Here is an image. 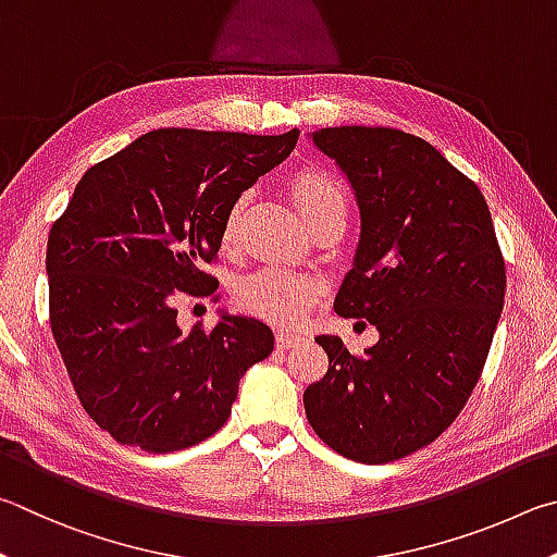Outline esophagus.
Instances as JSON below:
<instances>
[{"mask_svg":"<svg viewBox=\"0 0 557 557\" xmlns=\"http://www.w3.org/2000/svg\"><path fill=\"white\" fill-rule=\"evenodd\" d=\"M304 343V337L300 335H290V333H276V347L278 349H290Z\"/></svg>","mask_w":557,"mask_h":557,"instance_id":"esophagus-1","label":"esophagus"}]
</instances>
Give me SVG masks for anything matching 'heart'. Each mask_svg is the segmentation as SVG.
I'll return each mask as SVG.
<instances>
[{"instance_id": "b5f03b06", "label": "heart", "mask_w": 557, "mask_h": 557, "mask_svg": "<svg viewBox=\"0 0 557 557\" xmlns=\"http://www.w3.org/2000/svg\"><path fill=\"white\" fill-rule=\"evenodd\" d=\"M290 193L298 202L300 212L308 220L310 230L333 218L347 214L345 185L335 175L320 169H304L290 178ZM249 195L244 193L224 212L220 239L230 247L237 237L239 224L247 210ZM320 296V286L313 278L298 276L286 269L267 267L244 276L237 286V304L247 313L269 320L273 325H296L308 315Z\"/></svg>"}]
</instances>
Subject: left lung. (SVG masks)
Returning <instances> with one entry per match:
<instances>
[{"label":"left lung","instance_id":"obj_1","mask_svg":"<svg viewBox=\"0 0 557 557\" xmlns=\"http://www.w3.org/2000/svg\"><path fill=\"white\" fill-rule=\"evenodd\" d=\"M308 139L343 171L362 220L335 310L369 320L379 343L355 357L337 335H318L330 364L306 388V416L343 457L394 462L431 445L480 382L504 259L484 195L435 146L386 126Z\"/></svg>","mask_w":557,"mask_h":557}]
</instances>
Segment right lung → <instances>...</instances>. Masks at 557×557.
<instances>
[{
	"label": "right lung",
	"mask_w": 557,
	"mask_h": 557,
	"mask_svg": "<svg viewBox=\"0 0 557 557\" xmlns=\"http://www.w3.org/2000/svg\"><path fill=\"white\" fill-rule=\"evenodd\" d=\"M298 134L149 132L87 169L53 222L51 330L87 416L116 443H202L227 423L244 372L273 352L269 325L224 310L208 333H185L175 290L214 294L202 263L218 257L224 212Z\"/></svg>",
	"instance_id": "add662e5"
}]
</instances>
